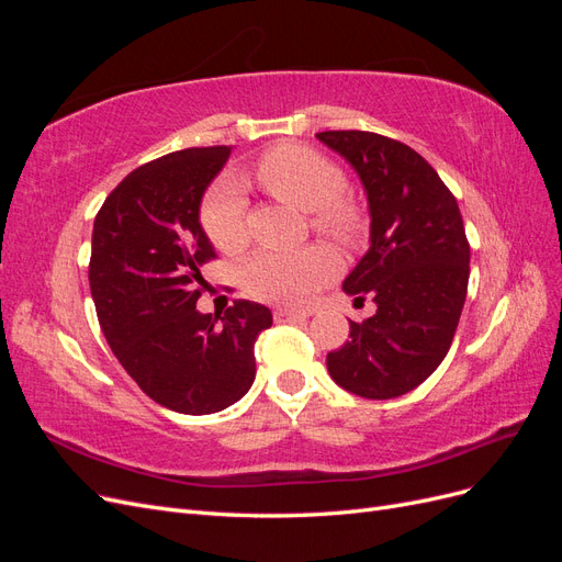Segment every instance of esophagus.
<instances>
[{
    "mask_svg": "<svg viewBox=\"0 0 562 562\" xmlns=\"http://www.w3.org/2000/svg\"><path fill=\"white\" fill-rule=\"evenodd\" d=\"M310 312H300V310H288V307H277L274 310V321L285 323V321H307Z\"/></svg>",
    "mask_w": 562,
    "mask_h": 562,
    "instance_id": "obj_1",
    "label": "esophagus"
}]
</instances>
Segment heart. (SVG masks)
<instances>
[{
  "mask_svg": "<svg viewBox=\"0 0 562 562\" xmlns=\"http://www.w3.org/2000/svg\"><path fill=\"white\" fill-rule=\"evenodd\" d=\"M255 180L267 194L310 211L312 227L339 246L353 248L366 236V213L342 192V168L318 151L302 145L269 149L255 166ZM201 227L209 241L227 255L248 246L246 203L232 184H220L201 209ZM337 271V258L326 246H310L295 252L262 250L241 267V285L252 297L279 304H307L318 288Z\"/></svg>",
  "mask_w": 562,
  "mask_h": 562,
  "instance_id": "1",
  "label": "heart"
}]
</instances>
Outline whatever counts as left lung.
<instances>
[{
  "label": "left lung",
  "mask_w": 562,
  "mask_h": 562,
  "mask_svg": "<svg viewBox=\"0 0 562 562\" xmlns=\"http://www.w3.org/2000/svg\"><path fill=\"white\" fill-rule=\"evenodd\" d=\"M361 176L370 250L345 293L378 312L349 321V342L328 353L330 378L351 394L386 401L419 386L446 359L469 285V241L457 199L413 147L370 131H323Z\"/></svg>",
  "instance_id": "1"
}]
</instances>
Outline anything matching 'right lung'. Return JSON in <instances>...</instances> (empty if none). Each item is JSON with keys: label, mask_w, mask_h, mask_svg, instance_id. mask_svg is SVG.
Returning a JSON list of instances; mask_svg holds the SVG:
<instances>
[{"label": "right lung", "mask_w": 562, "mask_h": 562, "mask_svg": "<svg viewBox=\"0 0 562 562\" xmlns=\"http://www.w3.org/2000/svg\"><path fill=\"white\" fill-rule=\"evenodd\" d=\"M232 147H190L143 164L119 182L93 223L89 283L100 328L119 363L159 405L211 415L246 396L265 304L234 300L201 314V267L215 250L199 203Z\"/></svg>", "instance_id": "1"}]
</instances>
